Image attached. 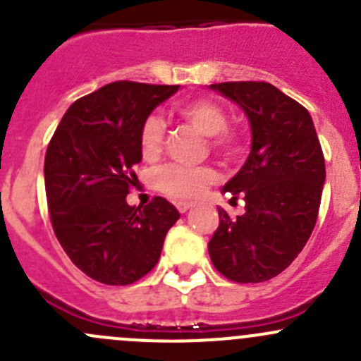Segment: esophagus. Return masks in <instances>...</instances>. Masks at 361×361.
I'll return each instance as SVG.
<instances>
[{"instance_id": "esophagus-1", "label": "esophagus", "mask_w": 361, "mask_h": 361, "mask_svg": "<svg viewBox=\"0 0 361 361\" xmlns=\"http://www.w3.org/2000/svg\"><path fill=\"white\" fill-rule=\"evenodd\" d=\"M192 206H194L192 202H178L176 204V207H178V211H180V213H187V211L190 209Z\"/></svg>"}]
</instances>
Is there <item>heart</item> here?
<instances>
[{"mask_svg":"<svg viewBox=\"0 0 361 361\" xmlns=\"http://www.w3.org/2000/svg\"><path fill=\"white\" fill-rule=\"evenodd\" d=\"M178 111L187 122H190L199 133L211 137V143L218 152L234 155L239 150V137L234 130L227 129V113L218 103L211 99H194L180 104ZM162 116L152 113L145 118L140 130V150L145 160H155L162 152L164 145ZM155 187L164 195L178 202L192 201L204 194L209 185L216 183V169L209 166H181L167 164L155 171Z\"/></svg>","mask_w":361,"mask_h":361,"instance_id":"obj_1","label":"heart"}]
</instances>
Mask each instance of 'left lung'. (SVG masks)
<instances>
[{
  "label": "left lung",
  "instance_id": "left-lung-1",
  "mask_svg": "<svg viewBox=\"0 0 361 361\" xmlns=\"http://www.w3.org/2000/svg\"><path fill=\"white\" fill-rule=\"evenodd\" d=\"M241 106L251 127L245 166L221 192L245 199L232 220L218 207L220 225L207 243L213 265L238 283H262L285 271L305 246L318 218L325 159L311 115L267 82L209 85Z\"/></svg>",
  "mask_w": 361,
  "mask_h": 361
}]
</instances>
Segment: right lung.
Segmentation results:
<instances>
[{
    "mask_svg": "<svg viewBox=\"0 0 361 361\" xmlns=\"http://www.w3.org/2000/svg\"><path fill=\"white\" fill-rule=\"evenodd\" d=\"M180 85L113 82L68 108L45 154L50 220L73 264L104 285H130L157 265L176 207L126 201L141 162L145 118Z\"/></svg>",
    "mask_w": 361,
    "mask_h": 361,
    "instance_id": "obj_1",
    "label": "right lung"
}]
</instances>
